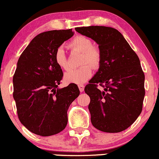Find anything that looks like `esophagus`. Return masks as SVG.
I'll return each instance as SVG.
<instances>
[{"instance_id": "34e87169", "label": "esophagus", "mask_w": 159, "mask_h": 159, "mask_svg": "<svg viewBox=\"0 0 159 159\" xmlns=\"http://www.w3.org/2000/svg\"><path fill=\"white\" fill-rule=\"evenodd\" d=\"M78 88H79L80 91L83 92L84 90V86L83 84H79L78 85Z\"/></svg>"}]
</instances>
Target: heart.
<instances>
[{
	"mask_svg": "<svg viewBox=\"0 0 159 159\" xmlns=\"http://www.w3.org/2000/svg\"><path fill=\"white\" fill-rule=\"evenodd\" d=\"M68 47L71 50L82 52L81 64L89 63L93 68H97L101 60V53L99 48L93 46L92 41L83 35L76 36L69 43ZM54 60L59 67L62 69H68L67 58L63 48H59L54 54ZM89 65L81 66L78 69H70L64 75L65 81L68 83L80 84L86 82L92 76V69Z\"/></svg>",
	"mask_w": 159,
	"mask_h": 159,
	"instance_id": "obj_1",
	"label": "heart"
}]
</instances>
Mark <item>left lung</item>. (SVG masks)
Here are the masks:
<instances>
[{
    "instance_id": "left-lung-1",
    "label": "left lung",
    "mask_w": 159,
    "mask_h": 159,
    "mask_svg": "<svg viewBox=\"0 0 159 159\" xmlns=\"http://www.w3.org/2000/svg\"><path fill=\"white\" fill-rule=\"evenodd\" d=\"M75 31L93 40L101 53L98 71L84 88L90 98L92 125L107 133L123 131L142 111L145 75L139 57L116 29L96 25ZM97 83L103 90L97 88Z\"/></svg>"
}]
</instances>
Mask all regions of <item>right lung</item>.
Returning <instances> with one entry per match:
<instances>
[{
    "mask_svg": "<svg viewBox=\"0 0 159 159\" xmlns=\"http://www.w3.org/2000/svg\"><path fill=\"white\" fill-rule=\"evenodd\" d=\"M73 35L71 29L41 33L31 40L17 62L13 99L19 119L31 133L48 137L67 125V111L80 91L75 84L59 88L63 73L54 54Z\"/></svg>",
    "mask_w": 159,
    "mask_h": 159,
    "instance_id": "add662e5",
    "label": "right lung"
}]
</instances>
